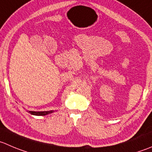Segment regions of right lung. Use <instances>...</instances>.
Returning a JSON list of instances; mask_svg holds the SVG:
<instances>
[{"mask_svg": "<svg viewBox=\"0 0 152 152\" xmlns=\"http://www.w3.org/2000/svg\"><path fill=\"white\" fill-rule=\"evenodd\" d=\"M29 113L32 114V115L36 116H45L48 114V113H53V110H50V111H28Z\"/></svg>", "mask_w": 152, "mask_h": 152, "instance_id": "right-lung-1", "label": "right lung"}]
</instances>
